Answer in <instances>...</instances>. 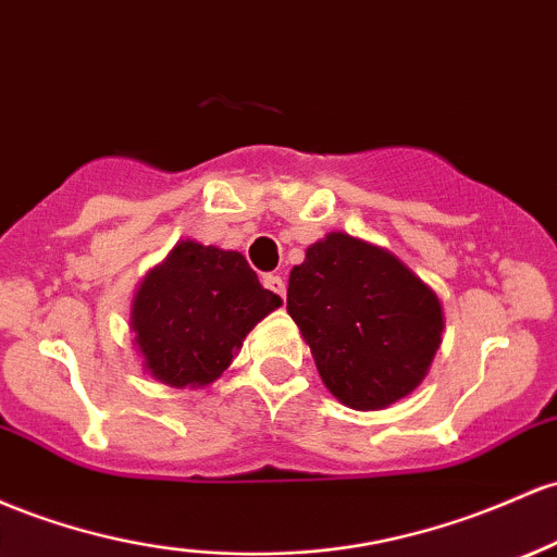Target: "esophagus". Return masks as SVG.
Returning <instances> with one entry per match:
<instances>
[{"label":"esophagus","mask_w":557,"mask_h":557,"mask_svg":"<svg viewBox=\"0 0 557 557\" xmlns=\"http://www.w3.org/2000/svg\"><path fill=\"white\" fill-rule=\"evenodd\" d=\"M261 283H264L267 290L277 293V296L285 301V280L280 277V274H264V280H261Z\"/></svg>","instance_id":"obj_1"}]
</instances>
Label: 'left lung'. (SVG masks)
Listing matches in <instances>:
<instances>
[{
  "label": "left lung",
  "instance_id": "obj_1",
  "mask_svg": "<svg viewBox=\"0 0 557 557\" xmlns=\"http://www.w3.org/2000/svg\"><path fill=\"white\" fill-rule=\"evenodd\" d=\"M288 314L341 405L386 409L412 394L442 346L444 309L399 256L327 232L290 269Z\"/></svg>",
  "mask_w": 557,
  "mask_h": 557
}]
</instances>
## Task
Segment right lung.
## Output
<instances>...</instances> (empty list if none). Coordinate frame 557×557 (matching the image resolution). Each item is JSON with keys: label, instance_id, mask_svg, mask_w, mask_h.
<instances>
[{"label": "right lung", "instance_id": "obj_1", "mask_svg": "<svg viewBox=\"0 0 557 557\" xmlns=\"http://www.w3.org/2000/svg\"><path fill=\"white\" fill-rule=\"evenodd\" d=\"M277 307L283 298L259 283L246 256L180 240L134 290V348L158 383L206 388Z\"/></svg>", "mask_w": 557, "mask_h": 557}]
</instances>
